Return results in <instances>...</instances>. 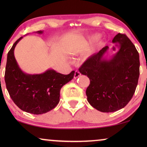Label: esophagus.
<instances>
[{
	"label": "esophagus",
	"mask_w": 147,
	"mask_h": 147,
	"mask_svg": "<svg viewBox=\"0 0 147 147\" xmlns=\"http://www.w3.org/2000/svg\"><path fill=\"white\" fill-rule=\"evenodd\" d=\"M80 76H81V74H80V72L79 71H78V70L75 71V73H74V78H75V79L78 78V77H80Z\"/></svg>",
	"instance_id": "34e87169"
}]
</instances>
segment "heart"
Here are the masks:
<instances>
[{
	"label": "heart",
	"mask_w": 147,
	"mask_h": 147,
	"mask_svg": "<svg viewBox=\"0 0 147 147\" xmlns=\"http://www.w3.org/2000/svg\"><path fill=\"white\" fill-rule=\"evenodd\" d=\"M94 39H93V38H92V39H90V41H92V40H93Z\"/></svg>",
	"instance_id": "b5f03b06"
}]
</instances>
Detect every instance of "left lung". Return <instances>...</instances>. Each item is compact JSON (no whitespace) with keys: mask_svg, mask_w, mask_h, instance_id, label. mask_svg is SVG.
<instances>
[{"mask_svg":"<svg viewBox=\"0 0 147 147\" xmlns=\"http://www.w3.org/2000/svg\"><path fill=\"white\" fill-rule=\"evenodd\" d=\"M112 43L120 47L110 59L104 57L109 49L106 46L79 68L90 80L86 92L88 102L102 112H116L126 106L134 95L140 74L139 54L127 36L118 33Z\"/></svg>","mask_w":147,"mask_h":147,"instance_id":"8db88e82","label":"left lung"}]
</instances>
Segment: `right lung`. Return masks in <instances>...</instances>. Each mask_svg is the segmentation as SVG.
<instances>
[{"label": "right lung", "instance_id": "right-lung-1", "mask_svg": "<svg viewBox=\"0 0 147 147\" xmlns=\"http://www.w3.org/2000/svg\"><path fill=\"white\" fill-rule=\"evenodd\" d=\"M42 34L43 31L36 32ZM20 37L7 55L5 80L11 99L20 109L28 113L41 114L53 110L59 102L60 90L74 78L75 71L68 75L49 69L41 74H27L19 67L14 50Z\"/></svg>", "mask_w": 147, "mask_h": 147}]
</instances>
